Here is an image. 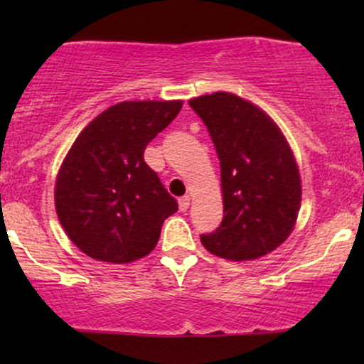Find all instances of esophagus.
I'll return each mask as SVG.
<instances>
[{
    "label": "esophagus",
    "mask_w": 364,
    "mask_h": 364,
    "mask_svg": "<svg viewBox=\"0 0 364 364\" xmlns=\"http://www.w3.org/2000/svg\"><path fill=\"white\" fill-rule=\"evenodd\" d=\"M178 205H179V210L181 212H186L188 207H190V196H181V198L178 200Z\"/></svg>",
    "instance_id": "obj_1"
}]
</instances>
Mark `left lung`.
<instances>
[{
  "label": "left lung",
  "mask_w": 364,
  "mask_h": 364,
  "mask_svg": "<svg viewBox=\"0 0 364 364\" xmlns=\"http://www.w3.org/2000/svg\"><path fill=\"white\" fill-rule=\"evenodd\" d=\"M202 118L220 161L224 217L200 236L212 255L255 260L287 240L301 205V179L277 124L229 92L188 101Z\"/></svg>",
  "instance_id": "left-lung-1"
}]
</instances>
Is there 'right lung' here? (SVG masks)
<instances>
[{
    "instance_id": "right-lung-1",
    "label": "right lung",
    "mask_w": 364,
    "mask_h": 364,
    "mask_svg": "<svg viewBox=\"0 0 364 364\" xmlns=\"http://www.w3.org/2000/svg\"><path fill=\"white\" fill-rule=\"evenodd\" d=\"M181 101H128L83 128L54 188L58 219L83 253L129 263L156 248L162 223L178 210L144 150L178 116Z\"/></svg>"
}]
</instances>
